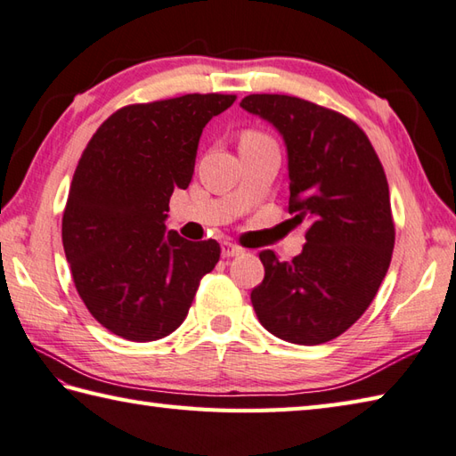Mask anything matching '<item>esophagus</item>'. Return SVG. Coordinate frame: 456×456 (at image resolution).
I'll return each mask as SVG.
<instances>
[{"mask_svg": "<svg viewBox=\"0 0 456 456\" xmlns=\"http://www.w3.org/2000/svg\"><path fill=\"white\" fill-rule=\"evenodd\" d=\"M243 253H245V248H240L239 245H233V243H223L221 245V255L225 256V258L239 256V255H243Z\"/></svg>", "mask_w": 456, "mask_h": 456, "instance_id": "1", "label": "esophagus"}]
</instances>
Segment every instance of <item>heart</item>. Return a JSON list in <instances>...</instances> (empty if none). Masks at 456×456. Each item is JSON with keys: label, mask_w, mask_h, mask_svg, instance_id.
Segmentation results:
<instances>
[{"label": "heart", "mask_w": 456, "mask_h": 456, "mask_svg": "<svg viewBox=\"0 0 456 456\" xmlns=\"http://www.w3.org/2000/svg\"><path fill=\"white\" fill-rule=\"evenodd\" d=\"M243 139H268V137H265L263 133H256V131H247V133L243 134Z\"/></svg>", "instance_id": "1"}]
</instances>
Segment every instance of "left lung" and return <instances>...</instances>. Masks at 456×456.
I'll return each instance as SVG.
<instances>
[{"label":"left lung","instance_id":"1","mask_svg":"<svg viewBox=\"0 0 456 456\" xmlns=\"http://www.w3.org/2000/svg\"><path fill=\"white\" fill-rule=\"evenodd\" d=\"M240 108L284 137L289 221L307 223L304 250L292 260L258 255L265 280L250 302L278 338L327 343L366 312L388 273L395 229L382 162L366 133L338 111L280 94H250Z\"/></svg>","mask_w":456,"mask_h":456}]
</instances>
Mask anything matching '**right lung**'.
Masks as SVG:
<instances>
[{"label": "right lung", "mask_w": 456, "mask_h": 456, "mask_svg": "<svg viewBox=\"0 0 456 456\" xmlns=\"http://www.w3.org/2000/svg\"><path fill=\"white\" fill-rule=\"evenodd\" d=\"M237 95L186 94L125 105L94 133L62 216L74 286L95 322L149 343L182 325L200 280L216 268L213 239L167 233L174 188L186 190L201 131Z\"/></svg>", "instance_id": "add662e5"}]
</instances>
